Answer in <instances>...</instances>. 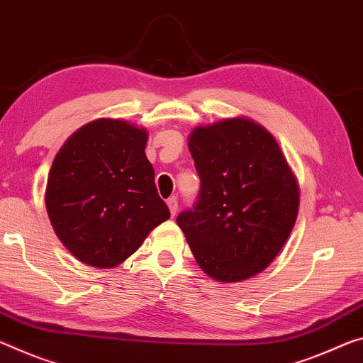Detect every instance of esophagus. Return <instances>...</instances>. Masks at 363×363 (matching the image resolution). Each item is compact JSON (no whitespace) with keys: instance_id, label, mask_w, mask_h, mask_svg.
Instances as JSON below:
<instances>
[{"instance_id":"esophagus-1","label":"esophagus","mask_w":363,"mask_h":363,"mask_svg":"<svg viewBox=\"0 0 363 363\" xmlns=\"http://www.w3.org/2000/svg\"><path fill=\"white\" fill-rule=\"evenodd\" d=\"M168 208H169V211H171V216H174L176 213H177V200L174 199V197H171V199H168Z\"/></svg>"}]
</instances>
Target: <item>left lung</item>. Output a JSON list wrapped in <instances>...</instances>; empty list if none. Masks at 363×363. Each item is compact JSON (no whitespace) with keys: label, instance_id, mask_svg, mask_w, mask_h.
I'll return each mask as SVG.
<instances>
[{"label":"left lung","instance_id":"obj_1","mask_svg":"<svg viewBox=\"0 0 363 363\" xmlns=\"http://www.w3.org/2000/svg\"><path fill=\"white\" fill-rule=\"evenodd\" d=\"M189 150L200 195L176 221L199 267L220 283L262 273L298 213V184L278 142L257 121L235 116L194 128Z\"/></svg>","mask_w":363,"mask_h":363}]
</instances>
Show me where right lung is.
<instances>
[{
    "instance_id": "obj_1",
    "label": "right lung",
    "mask_w": 363,
    "mask_h": 363,
    "mask_svg": "<svg viewBox=\"0 0 363 363\" xmlns=\"http://www.w3.org/2000/svg\"><path fill=\"white\" fill-rule=\"evenodd\" d=\"M147 140L145 128L100 118L56 153L45 205L57 239L79 262L118 267L171 216L155 186Z\"/></svg>"
}]
</instances>
